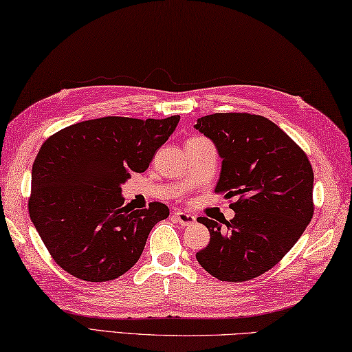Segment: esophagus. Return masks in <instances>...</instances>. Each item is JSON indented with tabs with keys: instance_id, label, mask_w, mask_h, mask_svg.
<instances>
[{
	"instance_id": "1",
	"label": "esophagus",
	"mask_w": 352,
	"mask_h": 352,
	"mask_svg": "<svg viewBox=\"0 0 352 352\" xmlns=\"http://www.w3.org/2000/svg\"><path fill=\"white\" fill-rule=\"evenodd\" d=\"M175 220L180 223L182 226H192L194 223L197 221L195 217L192 214H188V212H183V210H177V212L174 214Z\"/></svg>"
}]
</instances>
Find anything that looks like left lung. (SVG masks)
<instances>
[{
  "label": "left lung",
  "instance_id": "obj_1",
  "mask_svg": "<svg viewBox=\"0 0 352 352\" xmlns=\"http://www.w3.org/2000/svg\"><path fill=\"white\" fill-rule=\"evenodd\" d=\"M195 129L214 142L221 157L215 192L237 198L232 220L200 217L209 245L197 252L203 270L221 282L261 276L296 245L314 214V172L305 151L261 115L212 113Z\"/></svg>",
  "mask_w": 352,
  "mask_h": 352
}]
</instances>
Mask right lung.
<instances>
[{
	"label": "right lung",
	"instance_id": "obj_1",
	"mask_svg": "<svg viewBox=\"0 0 352 352\" xmlns=\"http://www.w3.org/2000/svg\"><path fill=\"white\" fill-rule=\"evenodd\" d=\"M180 121L103 117L43 143L32 166L30 220L55 263L85 282H109L137 263L169 208L123 206L121 184L144 172Z\"/></svg>",
	"mask_w": 352,
	"mask_h": 352
}]
</instances>
